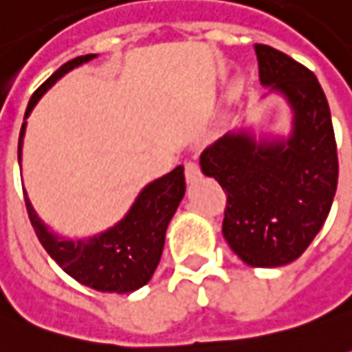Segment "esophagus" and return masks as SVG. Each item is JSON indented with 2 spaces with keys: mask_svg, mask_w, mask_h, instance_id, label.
Instances as JSON below:
<instances>
[{
  "mask_svg": "<svg viewBox=\"0 0 352 352\" xmlns=\"http://www.w3.org/2000/svg\"><path fill=\"white\" fill-rule=\"evenodd\" d=\"M185 177L186 181H195L196 177H200V166L196 164V160H186L185 162Z\"/></svg>",
  "mask_w": 352,
  "mask_h": 352,
  "instance_id": "obj_1",
  "label": "esophagus"
}]
</instances>
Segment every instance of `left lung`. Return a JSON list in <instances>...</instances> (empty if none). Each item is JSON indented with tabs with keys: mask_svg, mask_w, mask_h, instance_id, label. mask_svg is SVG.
<instances>
[{
	"mask_svg": "<svg viewBox=\"0 0 352 352\" xmlns=\"http://www.w3.org/2000/svg\"><path fill=\"white\" fill-rule=\"evenodd\" d=\"M254 50L262 85L291 102L293 136L256 144L246 135H226L200 154V167L226 190L221 231L231 250L248 266L276 267L300 256L324 226L339 162L329 106L314 73L276 47Z\"/></svg>",
	"mask_w": 352,
	"mask_h": 352,
	"instance_id": "8db88e82",
	"label": "left lung"
}]
</instances>
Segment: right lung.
Wrapping results in <instances>:
<instances>
[{
  "instance_id": "add662e5",
  "label": "right lung",
  "mask_w": 352,
  "mask_h": 352,
  "mask_svg": "<svg viewBox=\"0 0 352 352\" xmlns=\"http://www.w3.org/2000/svg\"><path fill=\"white\" fill-rule=\"evenodd\" d=\"M92 57H96L94 54L78 56L59 67L45 82L36 88L28 102L25 117H28L40 96L59 76L65 75L73 67L90 61ZM25 126L26 123H23L19 135V162ZM183 195L185 173L183 166H179L171 173L146 186L125 219H121L116 227H111L100 236L76 243L50 233L47 227L40 221V217L36 216L26 192L25 204L36 236L40 239L45 252L73 279L102 293H133L146 285L150 277L154 276L166 243V229L179 202L183 200Z\"/></svg>"
}]
</instances>
